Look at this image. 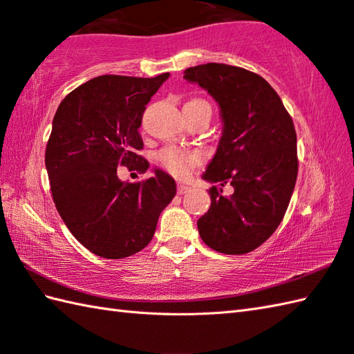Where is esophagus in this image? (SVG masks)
Returning a JSON list of instances; mask_svg holds the SVG:
<instances>
[{"instance_id":"1","label":"esophagus","mask_w":354,"mask_h":354,"mask_svg":"<svg viewBox=\"0 0 354 354\" xmlns=\"http://www.w3.org/2000/svg\"><path fill=\"white\" fill-rule=\"evenodd\" d=\"M189 190H190V187H187L184 184H179L178 185V194H185Z\"/></svg>"}]
</instances>
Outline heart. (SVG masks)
<instances>
[{
  "label": "heart",
  "instance_id": "1",
  "mask_svg": "<svg viewBox=\"0 0 354 354\" xmlns=\"http://www.w3.org/2000/svg\"><path fill=\"white\" fill-rule=\"evenodd\" d=\"M185 106H198V108H208L209 104L202 99H192L185 103ZM158 162L161 167L171 173L176 178H185L192 169L201 160V155L196 150H184L178 147H164L156 155Z\"/></svg>",
  "mask_w": 354,
  "mask_h": 354
}]
</instances>
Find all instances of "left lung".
<instances>
[{
	"label": "left lung",
	"mask_w": 354,
	"mask_h": 354,
	"mask_svg": "<svg viewBox=\"0 0 354 354\" xmlns=\"http://www.w3.org/2000/svg\"><path fill=\"white\" fill-rule=\"evenodd\" d=\"M219 103L223 133L202 178L213 185L212 207L198 221L212 250L240 255L274 234L289 207L298 175L297 132L280 95L259 74L240 66L205 64L187 68Z\"/></svg>",
	"instance_id": "obj_1"
}]
</instances>
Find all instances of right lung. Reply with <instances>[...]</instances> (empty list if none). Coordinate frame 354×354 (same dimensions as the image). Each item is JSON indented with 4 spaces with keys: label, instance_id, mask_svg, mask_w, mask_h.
<instances>
[{
    "label": "right lung",
    "instance_id": "1",
    "mask_svg": "<svg viewBox=\"0 0 354 354\" xmlns=\"http://www.w3.org/2000/svg\"><path fill=\"white\" fill-rule=\"evenodd\" d=\"M167 77H94L66 95L53 118L45 147L51 196L71 234L99 257L124 259L146 248L176 194L173 178L161 170L133 184L117 176V167L149 169L138 155V127Z\"/></svg>",
    "mask_w": 354,
    "mask_h": 354
}]
</instances>
